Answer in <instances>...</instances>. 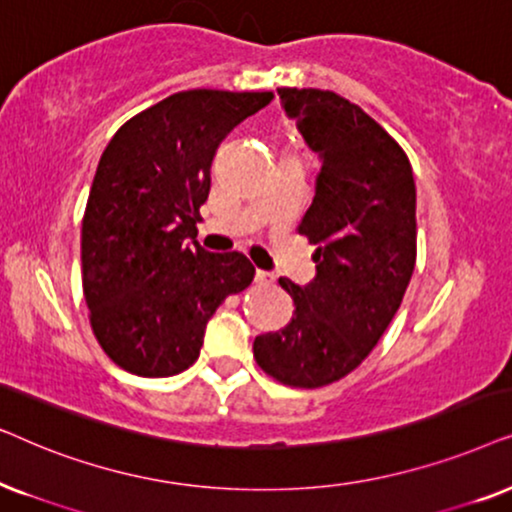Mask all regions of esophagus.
I'll use <instances>...</instances> for the list:
<instances>
[{
	"instance_id": "1",
	"label": "esophagus",
	"mask_w": 512,
	"mask_h": 512,
	"mask_svg": "<svg viewBox=\"0 0 512 512\" xmlns=\"http://www.w3.org/2000/svg\"><path fill=\"white\" fill-rule=\"evenodd\" d=\"M255 283H260V285H269V283H274V274H269V271L257 269V271H255Z\"/></svg>"
}]
</instances>
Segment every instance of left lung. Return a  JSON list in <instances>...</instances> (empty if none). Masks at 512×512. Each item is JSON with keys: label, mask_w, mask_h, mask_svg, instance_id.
Returning a JSON list of instances; mask_svg holds the SVG:
<instances>
[{"label": "left lung", "mask_w": 512, "mask_h": 512, "mask_svg": "<svg viewBox=\"0 0 512 512\" xmlns=\"http://www.w3.org/2000/svg\"><path fill=\"white\" fill-rule=\"evenodd\" d=\"M278 95L320 159L299 224L316 245V278L304 288L278 278L295 316L252 351L274 379L318 388L356 370L400 309L417 262V187L407 154L358 105L320 88Z\"/></svg>", "instance_id": "1"}]
</instances>
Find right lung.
I'll return each mask as SVG.
<instances>
[{"instance_id":"add662e5","label":"right lung","mask_w":512,"mask_h":512,"mask_svg":"<svg viewBox=\"0 0 512 512\" xmlns=\"http://www.w3.org/2000/svg\"><path fill=\"white\" fill-rule=\"evenodd\" d=\"M274 93L194 88L114 133L81 222V278L102 351L138 377H173L199 358L206 325L255 267L196 243L210 166L229 131Z\"/></svg>"}]
</instances>
